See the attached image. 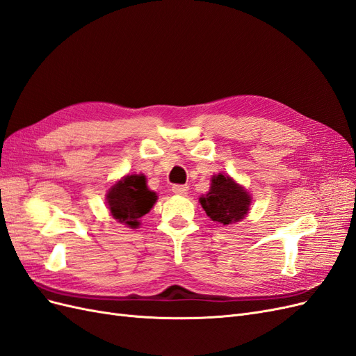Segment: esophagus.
Returning a JSON list of instances; mask_svg holds the SVG:
<instances>
[{"instance_id":"34e87169","label":"esophagus","mask_w":356,"mask_h":356,"mask_svg":"<svg viewBox=\"0 0 356 356\" xmlns=\"http://www.w3.org/2000/svg\"><path fill=\"white\" fill-rule=\"evenodd\" d=\"M172 191L175 193V195H181V196H186L188 193V187L187 186H182V184H177L172 187Z\"/></svg>"}]
</instances>
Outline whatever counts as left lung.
I'll return each mask as SVG.
<instances>
[{
    "instance_id": "1",
    "label": "left lung",
    "mask_w": 356,
    "mask_h": 356,
    "mask_svg": "<svg viewBox=\"0 0 356 356\" xmlns=\"http://www.w3.org/2000/svg\"><path fill=\"white\" fill-rule=\"evenodd\" d=\"M202 208L212 221L222 225L234 224L246 217L251 196L229 175H213L207 196L199 199Z\"/></svg>"
}]
</instances>
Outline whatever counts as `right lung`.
Here are the masks:
<instances>
[{
  "mask_svg": "<svg viewBox=\"0 0 356 356\" xmlns=\"http://www.w3.org/2000/svg\"><path fill=\"white\" fill-rule=\"evenodd\" d=\"M156 200V193L147 187L143 174L126 175L106 193V203L113 218L131 229L138 227L139 218L149 212Z\"/></svg>",
  "mask_w": 356,
  "mask_h": 356,
  "instance_id": "add662e5",
  "label": "right lung"
}]
</instances>
